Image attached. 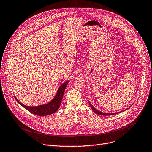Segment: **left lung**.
I'll return each instance as SVG.
<instances>
[{
    "label": "left lung",
    "mask_w": 152,
    "mask_h": 152,
    "mask_svg": "<svg viewBox=\"0 0 152 152\" xmlns=\"http://www.w3.org/2000/svg\"><path fill=\"white\" fill-rule=\"evenodd\" d=\"M89 106H90V107H91V108L92 109V111L94 112V113H95L96 114H97V115H102V116H110V115H116V114H118V113H121V112H124V110L123 111H121V112H116V113H104V112H100V111H99V110H96L95 108H94V107L91 104V103L89 102ZM129 108H128V109H125V110H128ZM124 110V111H125Z\"/></svg>",
    "instance_id": "8db88e82"
}]
</instances>
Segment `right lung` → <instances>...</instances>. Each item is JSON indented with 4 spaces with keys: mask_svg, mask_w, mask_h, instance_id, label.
<instances>
[{
    "mask_svg": "<svg viewBox=\"0 0 152 152\" xmlns=\"http://www.w3.org/2000/svg\"><path fill=\"white\" fill-rule=\"evenodd\" d=\"M68 83H69V80H67L64 83H63L58 88L54 98L47 104H44L39 105L37 106H33V107L28 106L21 103L20 102H19V100L15 96V98L17 101V102L21 106H22L24 108L28 110L31 113L37 116L50 115L57 112L59 109L66 88Z\"/></svg>",
    "mask_w": 152,
    "mask_h": 152,
    "instance_id": "obj_1",
    "label": "right lung"
}]
</instances>
